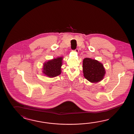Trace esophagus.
<instances>
[{
  "mask_svg": "<svg viewBox=\"0 0 134 134\" xmlns=\"http://www.w3.org/2000/svg\"><path fill=\"white\" fill-rule=\"evenodd\" d=\"M75 51L77 53H79V49L77 48L75 49Z\"/></svg>",
  "mask_w": 134,
  "mask_h": 134,
  "instance_id": "obj_1",
  "label": "esophagus"
}]
</instances>
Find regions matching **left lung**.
I'll use <instances>...</instances> for the list:
<instances>
[{
  "instance_id": "8db88e82",
  "label": "left lung",
  "mask_w": 134,
  "mask_h": 134,
  "mask_svg": "<svg viewBox=\"0 0 134 134\" xmlns=\"http://www.w3.org/2000/svg\"><path fill=\"white\" fill-rule=\"evenodd\" d=\"M83 72L86 79L91 83H97L103 79L105 69L100 62L90 58L83 60Z\"/></svg>"
}]
</instances>
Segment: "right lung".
Returning a JSON list of instances; mask_svg holds the SVG:
<instances>
[{"instance_id":"1","label":"right lung","mask_w":134,"mask_h":134,"mask_svg":"<svg viewBox=\"0 0 134 134\" xmlns=\"http://www.w3.org/2000/svg\"><path fill=\"white\" fill-rule=\"evenodd\" d=\"M63 57H58L49 60L43 64V73L49 77H54L61 73Z\"/></svg>"}]
</instances>
